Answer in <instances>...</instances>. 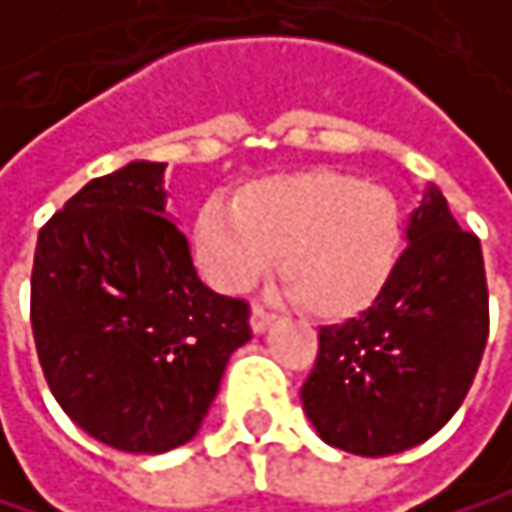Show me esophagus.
I'll list each match as a JSON object with an SVG mask.
<instances>
[{"label": "esophagus", "mask_w": 512, "mask_h": 512, "mask_svg": "<svg viewBox=\"0 0 512 512\" xmlns=\"http://www.w3.org/2000/svg\"><path fill=\"white\" fill-rule=\"evenodd\" d=\"M273 321H276V315H273L267 306H261V303H254V306H251V330H254V333H264Z\"/></svg>", "instance_id": "esophagus-1"}]
</instances>
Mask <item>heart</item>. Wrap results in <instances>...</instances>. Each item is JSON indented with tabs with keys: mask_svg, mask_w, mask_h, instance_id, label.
I'll return each mask as SVG.
<instances>
[{
	"mask_svg": "<svg viewBox=\"0 0 512 512\" xmlns=\"http://www.w3.org/2000/svg\"><path fill=\"white\" fill-rule=\"evenodd\" d=\"M396 197L336 170L248 179L233 200L209 197L191 224V254L203 279L242 294L279 254L291 297L321 318H351L390 285L402 251Z\"/></svg>",
	"mask_w": 512,
	"mask_h": 512,
	"instance_id": "obj_1",
	"label": "heart"
}]
</instances>
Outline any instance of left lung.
<instances>
[{
    "label": "left lung",
    "instance_id": "8db88e82",
    "mask_svg": "<svg viewBox=\"0 0 512 512\" xmlns=\"http://www.w3.org/2000/svg\"><path fill=\"white\" fill-rule=\"evenodd\" d=\"M489 339L480 239L438 191L411 215L408 248L384 294L318 333L300 396L318 435L357 456L423 444L465 402Z\"/></svg>",
    "mask_w": 512,
    "mask_h": 512
}]
</instances>
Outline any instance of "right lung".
<instances>
[{
	"mask_svg": "<svg viewBox=\"0 0 512 512\" xmlns=\"http://www.w3.org/2000/svg\"><path fill=\"white\" fill-rule=\"evenodd\" d=\"M164 164L131 161L65 200L41 227L29 318L59 408L95 441L164 453L191 441L248 303L218 297L164 212Z\"/></svg>",
	"mask_w": 512,
	"mask_h": 512,
	"instance_id": "right-lung-1",
	"label": "right lung"
}]
</instances>
